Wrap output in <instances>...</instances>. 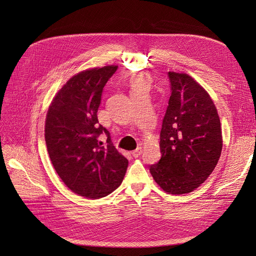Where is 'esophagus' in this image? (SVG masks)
I'll return each mask as SVG.
<instances>
[{
  "instance_id": "1",
  "label": "esophagus",
  "mask_w": 256,
  "mask_h": 256,
  "mask_svg": "<svg viewBox=\"0 0 256 256\" xmlns=\"http://www.w3.org/2000/svg\"><path fill=\"white\" fill-rule=\"evenodd\" d=\"M141 153H142V148H141V147H138L136 150L132 151V155L134 158H136V157L140 156V155H141Z\"/></svg>"
}]
</instances>
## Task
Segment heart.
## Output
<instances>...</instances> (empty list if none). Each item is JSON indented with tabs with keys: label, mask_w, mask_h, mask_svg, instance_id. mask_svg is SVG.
<instances>
[{
	"label": "heart",
	"mask_w": 256,
	"mask_h": 256,
	"mask_svg": "<svg viewBox=\"0 0 256 256\" xmlns=\"http://www.w3.org/2000/svg\"><path fill=\"white\" fill-rule=\"evenodd\" d=\"M130 88L132 92H140V90H147L149 88L148 82L140 78H132L130 80Z\"/></svg>",
	"instance_id": "1"
}]
</instances>
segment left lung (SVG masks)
Returning a JSON list of instances; mask_svg holds the SVG:
<instances>
[{
	"instance_id": "8db88e82",
	"label": "left lung",
	"mask_w": 256,
	"mask_h": 256,
	"mask_svg": "<svg viewBox=\"0 0 256 256\" xmlns=\"http://www.w3.org/2000/svg\"><path fill=\"white\" fill-rule=\"evenodd\" d=\"M172 94L160 132L161 158L150 166L160 188L187 194L214 172L222 149L220 120L208 92L190 76L168 72Z\"/></svg>"
}]
</instances>
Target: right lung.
Returning <instances> with one entry per match:
<instances>
[{"label":"right lung","instance_id":"add662e5","mask_svg":"<svg viewBox=\"0 0 256 256\" xmlns=\"http://www.w3.org/2000/svg\"><path fill=\"white\" fill-rule=\"evenodd\" d=\"M116 69L109 65L74 76L57 92L46 118V145L56 172L72 192L90 199L118 189L128 166L97 118L103 88ZM103 132L106 146L98 140Z\"/></svg>","mask_w":256,"mask_h":256}]
</instances>
